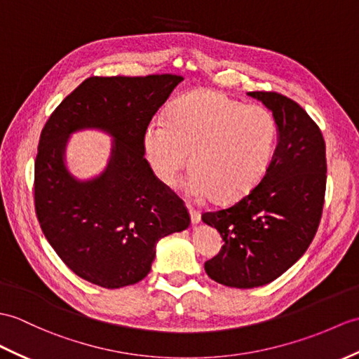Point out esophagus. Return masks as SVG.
Wrapping results in <instances>:
<instances>
[{
  "label": "esophagus",
  "instance_id": "obj_1",
  "mask_svg": "<svg viewBox=\"0 0 359 359\" xmlns=\"http://www.w3.org/2000/svg\"><path fill=\"white\" fill-rule=\"evenodd\" d=\"M187 208H188L189 215H191V222H193L194 224H197L200 222V212L197 210H194V208L191 206V205H187Z\"/></svg>",
  "mask_w": 359,
  "mask_h": 359
}]
</instances>
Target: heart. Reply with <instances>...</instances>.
Segmentation results:
<instances>
[{"instance_id":"1","label":"heart","mask_w":359,"mask_h":359,"mask_svg":"<svg viewBox=\"0 0 359 359\" xmlns=\"http://www.w3.org/2000/svg\"><path fill=\"white\" fill-rule=\"evenodd\" d=\"M275 142L277 122L269 110L211 90L177 99L166 121L149 122L144 136L147 159L163 185H172L191 162L187 189L217 202H232L257 185Z\"/></svg>"}]
</instances>
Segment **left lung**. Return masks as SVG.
<instances>
[{"label": "left lung", "mask_w": 359, "mask_h": 359, "mask_svg": "<svg viewBox=\"0 0 359 359\" xmlns=\"http://www.w3.org/2000/svg\"><path fill=\"white\" fill-rule=\"evenodd\" d=\"M272 111L277 148L260 183L202 220L224 241L205 271L220 285L258 287L299 260L318 229L326 193V144L309 114L275 91H249Z\"/></svg>", "instance_id": "1"}]
</instances>
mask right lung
<instances>
[{"instance_id": "obj_1", "label": "right lung", "mask_w": 359, "mask_h": 359, "mask_svg": "<svg viewBox=\"0 0 359 359\" xmlns=\"http://www.w3.org/2000/svg\"><path fill=\"white\" fill-rule=\"evenodd\" d=\"M182 81L177 74L88 78L41 131L38 222L61 260L93 285L119 289L144 280L157 241L189 226L182 198L144 157L148 123ZM86 128L102 129L115 140L104 172L78 181L65 166V147L72 132Z\"/></svg>"}]
</instances>
